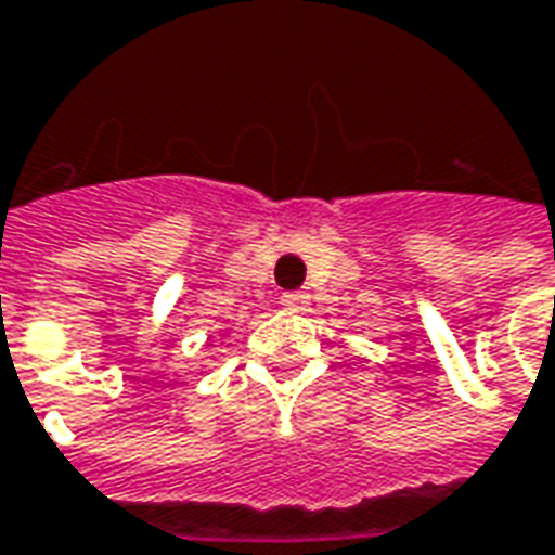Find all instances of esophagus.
<instances>
[{
  "mask_svg": "<svg viewBox=\"0 0 555 555\" xmlns=\"http://www.w3.org/2000/svg\"><path fill=\"white\" fill-rule=\"evenodd\" d=\"M306 304H309V294L306 291H285L282 294V306L291 309V312H304Z\"/></svg>",
  "mask_w": 555,
  "mask_h": 555,
  "instance_id": "obj_1",
  "label": "esophagus"
}]
</instances>
